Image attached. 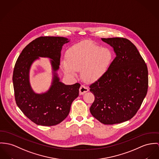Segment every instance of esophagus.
<instances>
[{"label": "esophagus", "instance_id": "1", "mask_svg": "<svg viewBox=\"0 0 159 159\" xmlns=\"http://www.w3.org/2000/svg\"><path fill=\"white\" fill-rule=\"evenodd\" d=\"M88 91H89V89L87 87H86L85 86L81 85L79 88V94L83 95L84 94H85Z\"/></svg>", "mask_w": 159, "mask_h": 159}]
</instances>
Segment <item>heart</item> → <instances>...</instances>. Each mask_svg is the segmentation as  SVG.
Returning a JSON list of instances; mask_svg holds the SVG:
<instances>
[{
  "mask_svg": "<svg viewBox=\"0 0 159 159\" xmlns=\"http://www.w3.org/2000/svg\"><path fill=\"white\" fill-rule=\"evenodd\" d=\"M113 59L112 51L107 47H100L88 42H80L67 50L66 60L61 61L64 73L74 77L77 70L84 81L94 83L107 73Z\"/></svg>",
  "mask_w": 159,
  "mask_h": 159,
  "instance_id": "1",
  "label": "heart"
}]
</instances>
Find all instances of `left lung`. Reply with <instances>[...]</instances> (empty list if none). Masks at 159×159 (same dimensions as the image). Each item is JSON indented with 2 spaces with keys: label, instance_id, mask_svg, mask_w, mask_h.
Segmentation results:
<instances>
[{
  "label": "left lung",
  "instance_id": "8db88e82",
  "mask_svg": "<svg viewBox=\"0 0 159 159\" xmlns=\"http://www.w3.org/2000/svg\"><path fill=\"white\" fill-rule=\"evenodd\" d=\"M113 48L116 58L106 74L91 85L95 100L93 116L105 125L129 120L145 98L148 86L147 65L134 45L122 37L102 38Z\"/></svg>",
  "mask_w": 159,
  "mask_h": 159
}]
</instances>
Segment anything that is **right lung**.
<instances>
[{"label":"right lung","mask_w":159,"mask_h":159,"mask_svg":"<svg viewBox=\"0 0 159 159\" xmlns=\"http://www.w3.org/2000/svg\"><path fill=\"white\" fill-rule=\"evenodd\" d=\"M70 41L63 37H40L30 43L19 55L14 68L12 82L17 105L25 115L38 125L53 126L68 116L71 104L79 96L80 85H66L60 81L61 51ZM40 57L49 58L53 79L48 90L36 93L29 82L33 63Z\"/></svg>","instance_id":"right-lung-1"}]
</instances>
